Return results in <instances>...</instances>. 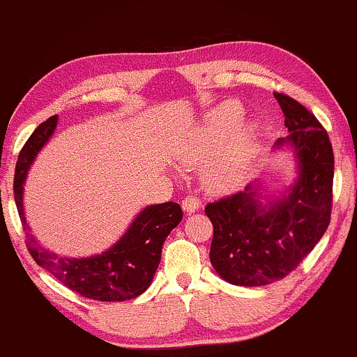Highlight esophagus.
Instances as JSON below:
<instances>
[{"mask_svg":"<svg viewBox=\"0 0 357 357\" xmlns=\"http://www.w3.org/2000/svg\"><path fill=\"white\" fill-rule=\"evenodd\" d=\"M182 208L185 210L187 213H193L200 208V200L197 199L195 195H188L182 200Z\"/></svg>","mask_w":357,"mask_h":357,"instance_id":"obj_1","label":"esophagus"}]
</instances>
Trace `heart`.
I'll use <instances>...</instances> for the list:
<instances>
[{
  "label": "heart",
  "mask_w": 357,
  "mask_h": 357,
  "mask_svg": "<svg viewBox=\"0 0 357 357\" xmlns=\"http://www.w3.org/2000/svg\"><path fill=\"white\" fill-rule=\"evenodd\" d=\"M241 117L243 107L238 102H222L205 117L180 152V160L188 167L200 165L209 158L202 167V180L210 190H235L248 178L259 147V126L255 121L240 124Z\"/></svg>",
  "instance_id": "b5f03b06"
}]
</instances>
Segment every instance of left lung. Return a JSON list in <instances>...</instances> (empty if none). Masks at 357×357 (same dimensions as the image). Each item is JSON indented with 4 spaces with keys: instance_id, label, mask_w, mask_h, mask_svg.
<instances>
[{
    "instance_id": "1",
    "label": "left lung",
    "mask_w": 357,
    "mask_h": 357,
    "mask_svg": "<svg viewBox=\"0 0 357 357\" xmlns=\"http://www.w3.org/2000/svg\"><path fill=\"white\" fill-rule=\"evenodd\" d=\"M289 134L275 149H291L296 178L276 195L259 180L205 206L213 223L210 261L236 286H265L288 276L324 235L331 220L334 153L314 114L275 94Z\"/></svg>"
}]
</instances>
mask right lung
I'll use <instances>...</instances> for the list:
<instances>
[{"mask_svg": "<svg viewBox=\"0 0 357 357\" xmlns=\"http://www.w3.org/2000/svg\"><path fill=\"white\" fill-rule=\"evenodd\" d=\"M56 126L57 116H52L31 134L15 170V202L31 257L64 286L89 300L126 301L137 298L151 286L160 263L162 245L182 222V208L175 202L145 206L111 248L92 257H63L44 248L26 222L24 183L31 165L52 137Z\"/></svg>", "mask_w": 357, "mask_h": 357, "instance_id": "1", "label": "right lung"}]
</instances>
